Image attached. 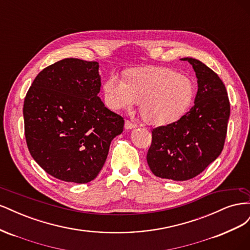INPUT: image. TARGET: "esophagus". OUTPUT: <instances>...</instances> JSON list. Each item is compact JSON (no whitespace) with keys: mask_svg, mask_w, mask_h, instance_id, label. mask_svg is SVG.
<instances>
[{"mask_svg":"<svg viewBox=\"0 0 250 250\" xmlns=\"http://www.w3.org/2000/svg\"><path fill=\"white\" fill-rule=\"evenodd\" d=\"M135 127H138V125L135 124V123H133V122H131V121H129V120H127L126 122H125V128H126V129H132V128H135Z\"/></svg>","mask_w":250,"mask_h":250,"instance_id":"1","label":"esophagus"}]
</instances>
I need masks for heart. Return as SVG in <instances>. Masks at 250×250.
<instances>
[{
  "label": "heart",
  "instance_id": "b5f03b06",
  "mask_svg": "<svg viewBox=\"0 0 250 250\" xmlns=\"http://www.w3.org/2000/svg\"><path fill=\"white\" fill-rule=\"evenodd\" d=\"M102 89L104 101L111 109H130L140 102L144 119L152 125L178 120L191 106L195 94L191 79L161 66L132 70L126 80L111 74Z\"/></svg>",
  "mask_w": 250,
  "mask_h": 250
}]
</instances>
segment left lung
Wrapping results in <instances>:
<instances>
[{"label":"left lung","instance_id":"8db88e82","mask_svg":"<svg viewBox=\"0 0 250 250\" xmlns=\"http://www.w3.org/2000/svg\"><path fill=\"white\" fill-rule=\"evenodd\" d=\"M196 73L194 106L176 122L152 129L147 163L155 176L183 181L194 178L220 155L230 113L222 80L197 59L183 58Z\"/></svg>","mask_w":250,"mask_h":250}]
</instances>
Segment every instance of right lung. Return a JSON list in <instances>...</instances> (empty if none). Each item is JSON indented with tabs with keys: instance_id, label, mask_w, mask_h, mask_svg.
Listing matches in <instances>:
<instances>
[{
	"instance_id": "add662e5",
	"label": "right lung",
	"mask_w": 250,
	"mask_h": 250,
	"mask_svg": "<svg viewBox=\"0 0 250 250\" xmlns=\"http://www.w3.org/2000/svg\"><path fill=\"white\" fill-rule=\"evenodd\" d=\"M100 87L99 63L78 58L47 66L30 86L22 108L27 146L53 177L89 183L122 133L124 119L105 107Z\"/></svg>"
}]
</instances>
